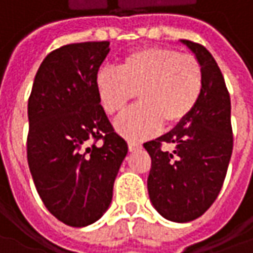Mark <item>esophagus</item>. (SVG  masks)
Instances as JSON below:
<instances>
[{
  "label": "esophagus",
  "mask_w": 253,
  "mask_h": 253,
  "mask_svg": "<svg viewBox=\"0 0 253 253\" xmlns=\"http://www.w3.org/2000/svg\"><path fill=\"white\" fill-rule=\"evenodd\" d=\"M141 148V144L140 143H135V141H128V150L133 153V151H137V150H140Z\"/></svg>",
  "instance_id": "1"
}]
</instances>
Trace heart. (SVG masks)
Listing matches in <instances>:
<instances>
[{
  "label": "heart",
  "instance_id": "obj_1",
  "mask_svg": "<svg viewBox=\"0 0 253 253\" xmlns=\"http://www.w3.org/2000/svg\"><path fill=\"white\" fill-rule=\"evenodd\" d=\"M100 105L108 115H122L137 98L141 103L116 122L127 138L155 134L162 123L176 126L196 108L205 86L196 57L176 48L143 47L128 53L119 70L103 67L95 75Z\"/></svg>",
  "mask_w": 253,
  "mask_h": 253
}]
</instances>
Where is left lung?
<instances>
[{
  "mask_svg": "<svg viewBox=\"0 0 253 253\" xmlns=\"http://www.w3.org/2000/svg\"><path fill=\"white\" fill-rule=\"evenodd\" d=\"M205 73V86L196 108L169 133L144 143L151 157L147 179L150 200L170 221L187 222L200 217L221 190L232 154L231 99L227 85L210 51L195 42L182 40ZM173 143L172 153L163 145Z\"/></svg>",
  "mask_w": 253,
  "mask_h": 253,
  "instance_id": "8db88e82",
  "label": "left lung"
}]
</instances>
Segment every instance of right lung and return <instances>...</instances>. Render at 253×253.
<instances>
[{
	"mask_svg": "<svg viewBox=\"0 0 253 253\" xmlns=\"http://www.w3.org/2000/svg\"><path fill=\"white\" fill-rule=\"evenodd\" d=\"M109 42L71 43L40 64L28 100V164L57 220L85 227L109 207L127 143L100 105L95 75Z\"/></svg>",
	"mask_w": 253,
	"mask_h": 253,
	"instance_id": "right-lung-1",
	"label": "right lung"
}]
</instances>
